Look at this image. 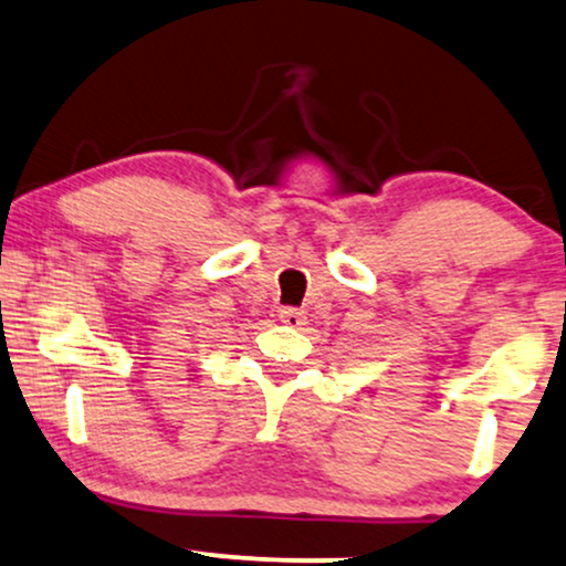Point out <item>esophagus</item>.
<instances>
[{
    "mask_svg": "<svg viewBox=\"0 0 566 566\" xmlns=\"http://www.w3.org/2000/svg\"><path fill=\"white\" fill-rule=\"evenodd\" d=\"M279 318H282L284 324H290L295 328L305 324V313L300 311V307H282V311H279Z\"/></svg>",
    "mask_w": 566,
    "mask_h": 566,
    "instance_id": "1",
    "label": "esophagus"
}]
</instances>
